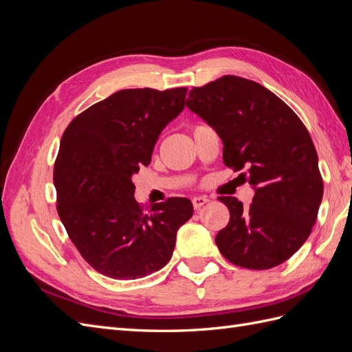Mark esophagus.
I'll list each match as a JSON object with an SVG mask.
<instances>
[{
	"label": "esophagus",
	"instance_id": "obj_1",
	"mask_svg": "<svg viewBox=\"0 0 352 352\" xmlns=\"http://www.w3.org/2000/svg\"><path fill=\"white\" fill-rule=\"evenodd\" d=\"M208 201H210V199H208V198H206V197H195V198L192 199L194 208H195V210H199L202 206H206Z\"/></svg>",
	"mask_w": 352,
	"mask_h": 352
}]
</instances>
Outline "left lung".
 <instances>
[{
  "mask_svg": "<svg viewBox=\"0 0 352 352\" xmlns=\"http://www.w3.org/2000/svg\"><path fill=\"white\" fill-rule=\"evenodd\" d=\"M186 105L217 131L223 162L252 185L248 207L220 197L228 226L216 236L223 257L239 267H276L310 236L323 198L311 136L291 107L260 83L223 76L189 92Z\"/></svg>",
  "mask_w": 352,
  "mask_h": 352,
  "instance_id": "left-lung-1",
  "label": "left lung"
}]
</instances>
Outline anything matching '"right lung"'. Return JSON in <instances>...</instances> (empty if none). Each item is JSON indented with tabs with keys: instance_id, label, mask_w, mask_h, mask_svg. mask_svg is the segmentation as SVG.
<instances>
[{
	"instance_id": "1",
	"label": "right lung",
	"mask_w": 352,
	"mask_h": 352,
	"mask_svg": "<svg viewBox=\"0 0 352 352\" xmlns=\"http://www.w3.org/2000/svg\"><path fill=\"white\" fill-rule=\"evenodd\" d=\"M186 92L117 91L74 117L63 133L54 164L60 220L85 261L111 279L163 269L179 228L192 217L188 198L144 208L132 182L151 163L160 133L185 109Z\"/></svg>"
}]
</instances>
